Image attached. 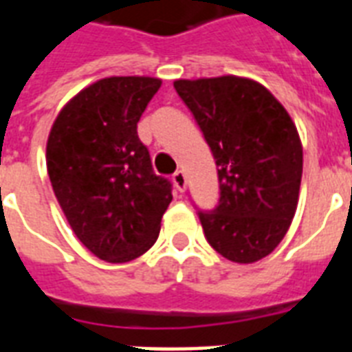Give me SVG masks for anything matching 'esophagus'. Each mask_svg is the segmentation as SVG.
Returning <instances> with one entry per match:
<instances>
[{
  "mask_svg": "<svg viewBox=\"0 0 352 352\" xmlns=\"http://www.w3.org/2000/svg\"><path fill=\"white\" fill-rule=\"evenodd\" d=\"M171 179H173V184H175V188L179 192H184V190H186V175H184V171H175Z\"/></svg>",
  "mask_w": 352,
  "mask_h": 352,
  "instance_id": "34e87169",
  "label": "esophagus"
}]
</instances>
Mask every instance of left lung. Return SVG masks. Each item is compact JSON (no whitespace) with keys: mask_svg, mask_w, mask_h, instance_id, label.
Returning a JSON list of instances; mask_svg holds the SVG:
<instances>
[{"mask_svg":"<svg viewBox=\"0 0 352 352\" xmlns=\"http://www.w3.org/2000/svg\"><path fill=\"white\" fill-rule=\"evenodd\" d=\"M219 177V203L199 219L212 248L234 263L268 256L298 206L303 148L289 113L267 87L241 76L175 80Z\"/></svg>","mask_w":352,"mask_h":352,"instance_id":"8db88e82","label":"left lung"}]
</instances>
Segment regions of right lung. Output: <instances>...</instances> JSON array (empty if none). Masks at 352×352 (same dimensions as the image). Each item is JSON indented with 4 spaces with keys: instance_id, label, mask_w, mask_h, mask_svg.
<instances>
[{
    "instance_id": "obj_1",
    "label": "right lung",
    "mask_w": 352,
    "mask_h": 352,
    "mask_svg": "<svg viewBox=\"0 0 352 352\" xmlns=\"http://www.w3.org/2000/svg\"><path fill=\"white\" fill-rule=\"evenodd\" d=\"M159 78L98 80L65 104L49 133L47 171L82 245L109 263L148 252L171 203V182L155 175L137 122Z\"/></svg>"
}]
</instances>
